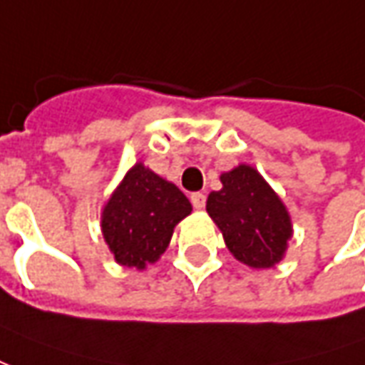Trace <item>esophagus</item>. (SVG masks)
Instances as JSON below:
<instances>
[{"label": "esophagus", "instance_id": "esophagus-1", "mask_svg": "<svg viewBox=\"0 0 365 365\" xmlns=\"http://www.w3.org/2000/svg\"><path fill=\"white\" fill-rule=\"evenodd\" d=\"M190 202H192V206L196 210H202L204 206H206V194L202 192H194L192 196H190Z\"/></svg>", "mask_w": 365, "mask_h": 365}]
</instances>
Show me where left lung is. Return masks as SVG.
<instances>
[{
	"label": "left lung",
	"mask_w": 365,
	"mask_h": 365,
	"mask_svg": "<svg viewBox=\"0 0 365 365\" xmlns=\"http://www.w3.org/2000/svg\"><path fill=\"white\" fill-rule=\"evenodd\" d=\"M222 190L210 192L206 210L231 255L251 268L278 264L292 239V220L280 196L251 165L223 173Z\"/></svg>",
	"instance_id": "8db88e82"
}]
</instances>
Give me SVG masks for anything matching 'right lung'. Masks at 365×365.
Listing matches in <instances>:
<instances>
[{"label":"right lung","instance_id":"obj_1","mask_svg":"<svg viewBox=\"0 0 365 365\" xmlns=\"http://www.w3.org/2000/svg\"><path fill=\"white\" fill-rule=\"evenodd\" d=\"M190 212L177 186L135 163L103 208V237L118 264L143 270L163 255L175 225Z\"/></svg>","mask_w":365,"mask_h":365}]
</instances>
